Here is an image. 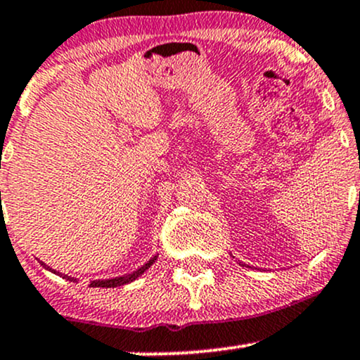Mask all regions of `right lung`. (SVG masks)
Masks as SVG:
<instances>
[{
    "label": "right lung",
    "mask_w": 360,
    "mask_h": 360,
    "mask_svg": "<svg viewBox=\"0 0 360 360\" xmlns=\"http://www.w3.org/2000/svg\"><path fill=\"white\" fill-rule=\"evenodd\" d=\"M156 259H158V254H156V256H154V257H150L149 261L146 262V264L141 266V268H137V269H135V271L129 273V274H123V276L108 278V280H94V281H91V287H98V288H115V287H123V285H127V283H132V281L137 280V278L141 276V274H144L146 271H148L150 266H153L154 262H156ZM41 264L44 266V268L48 269V271L56 273V269L49 268V266L44 264V262H41ZM56 274H60V276H63V278H68V280L77 281V278H70V276H67V274H61V273H56Z\"/></svg>",
    "instance_id": "1"
}]
</instances>
